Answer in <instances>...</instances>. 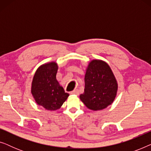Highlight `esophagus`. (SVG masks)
I'll list each match as a JSON object with an SVG mask.
<instances>
[{
    "label": "esophagus",
    "instance_id": "obj_1",
    "mask_svg": "<svg viewBox=\"0 0 151 151\" xmlns=\"http://www.w3.org/2000/svg\"><path fill=\"white\" fill-rule=\"evenodd\" d=\"M71 94H76V95H78L79 94V91H78V89H75L73 91H72L71 92Z\"/></svg>",
    "mask_w": 151,
    "mask_h": 151
}]
</instances>
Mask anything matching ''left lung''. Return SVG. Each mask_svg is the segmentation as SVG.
I'll use <instances>...</instances> for the list:
<instances>
[{
    "label": "left lung",
    "instance_id": "1",
    "mask_svg": "<svg viewBox=\"0 0 151 151\" xmlns=\"http://www.w3.org/2000/svg\"><path fill=\"white\" fill-rule=\"evenodd\" d=\"M85 87L80 98L91 110L106 108L115 100L117 83L111 68L105 62L93 60L86 69Z\"/></svg>",
    "mask_w": 151,
    "mask_h": 151
}]
</instances>
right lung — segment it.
Segmentation results:
<instances>
[{"instance_id":"obj_1","label":"right lung","mask_w":151,"mask_h":151,"mask_svg":"<svg viewBox=\"0 0 151 151\" xmlns=\"http://www.w3.org/2000/svg\"><path fill=\"white\" fill-rule=\"evenodd\" d=\"M58 65L45 64L37 69L32 84V93L38 105L50 111L60 108L69 93H65L56 80Z\"/></svg>"}]
</instances>
